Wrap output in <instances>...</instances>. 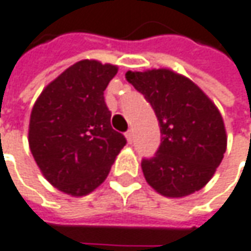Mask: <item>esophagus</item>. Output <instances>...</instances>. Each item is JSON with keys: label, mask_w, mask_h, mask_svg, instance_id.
Returning a JSON list of instances; mask_svg holds the SVG:
<instances>
[{"label": "esophagus", "mask_w": 251, "mask_h": 251, "mask_svg": "<svg viewBox=\"0 0 251 251\" xmlns=\"http://www.w3.org/2000/svg\"><path fill=\"white\" fill-rule=\"evenodd\" d=\"M125 138L127 140V143H132V139H133V133H132V130H127L125 133Z\"/></svg>", "instance_id": "1"}]
</instances>
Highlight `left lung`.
<instances>
[{
  "instance_id": "8db88e82",
  "label": "left lung",
  "mask_w": 251,
  "mask_h": 251,
  "mask_svg": "<svg viewBox=\"0 0 251 251\" xmlns=\"http://www.w3.org/2000/svg\"><path fill=\"white\" fill-rule=\"evenodd\" d=\"M126 79L152 105L160 125L157 153L142 162L146 182L172 199L204 187L227 148L225 122L213 100L169 68L127 72Z\"/></svg>"
}]
</instances>
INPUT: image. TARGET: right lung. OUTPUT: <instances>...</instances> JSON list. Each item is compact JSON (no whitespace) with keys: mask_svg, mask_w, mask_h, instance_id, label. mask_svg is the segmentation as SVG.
Segmentation results:
<instances>
[{"mask_svg":"<svg viewBox=\"0 0 251 251\" xmlns=\"http://www.w3.org/2000/svg\"><path fill=\"white\" fill-rule=\"evenodd\" d=\"M118 67L82 59L67 68L38 96L28 143L38 168L62 193L82 198L105 182L126 145L111 126L103 92Z\"/></svg>","mask_w":251,"mask_h":251,"instance_id":"obj_1","label":"right lung"}]
</instances>
